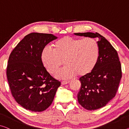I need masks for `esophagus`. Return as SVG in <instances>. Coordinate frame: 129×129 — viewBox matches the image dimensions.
<instances>
[{"label":"esophagus","instance_id":"1","mask_svg":"<svg viewBox=\"0 0 129 129\" xmlns=\"http://www.w3.org/2000/svg\"><path fill=\"white\" fill-rule=\"evenodd\" d=\"M70 82V81H62V85H66Z\"/></svg>","mask_w":129,"mask_h":129}]
</instances>
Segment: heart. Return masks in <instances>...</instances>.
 Here are the masks:
<instances>
[{
	"label": "heart",
	"mask_w": 129,
	"mask_h": 129,
	"mask_svg": "<svg viewBox=\"0 0 129 129\" xmlns=\"http://www.w3.org/2000/svg\"><path fill=\"white\" fill-rule=\"evenodd\" d=\"M53 50L44 48L41 53L43 65L54 74L63 64L66 66L56 73L60 79H68L78 74L86 76L96 66L99 55L98 43L94 39H76L64 36L53 43Z\"/></svg>",
	"instance_id": "1"
}]
</instances>
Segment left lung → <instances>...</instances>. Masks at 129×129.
Here are the masks:
<instances>
[{"mask_svg":"<svg viewBox=\"0 0 129 129\" xmlns=\"http://www.w3.org/2000/svg\"><path fill=\"white\" fill-rule=\"evenodd\" d=\"M80 36L97 38L99 55L96 66L90 74L81 77V86L77 94L78 103L88 110L106 106L114 98L122 78V69L117 51L98 33H77Z\"/></svg>","mask_w":129,"mask_h":129,"instance_id":"left-lung-1","label":"left lung"}]
</instances>
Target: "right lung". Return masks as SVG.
<instances>
[{
	"label": "right lung",
	"mask_w": 129,
	"mask_h": 129,
	"mask_svg": "<svg viewBox=\"0 0 129 129\" xmlns=\"http://www.w3.org/2000/svg\"><path fill=\"white\" fill-rule=\"evenodd\" d=\"M58 37L31 33L25 36L10 55L7 78L12 95L20 106L34 112L48 108L60 82L51 76L41 60L45 45Z\"/></svg>",
	"instance_id": "obj_1"
}]
</instances>
